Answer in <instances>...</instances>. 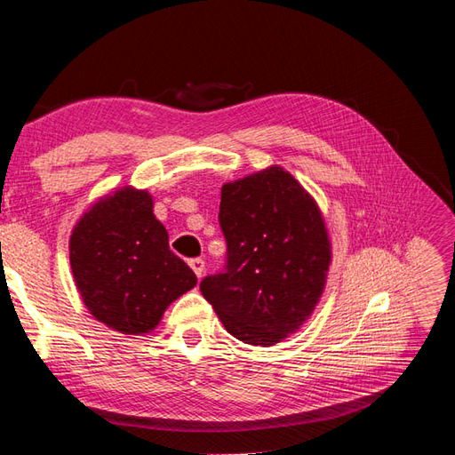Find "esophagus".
Instances as JSON below:
<instances>
[{
    "instance_id": "obj_1",
    "label": "esophagus",
    "mask_w": 455,
    "mask_h": 455,
    "mask_svg": "<svg viewBox=\"0 0 455 455\" xmlns=\"http://www.w3.org/2000/svg\"><path fill=\"white\" fill-rule=\"evenodd\" d=\"M188 265L192 267V271L196 273V276H197V278H202V276H204V271H205V263H204V259H200V258L190 259V261H188Z\"/></svg>"
}]
</instances>
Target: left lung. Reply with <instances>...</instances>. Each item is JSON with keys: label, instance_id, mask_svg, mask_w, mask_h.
I'll list each match as a JSON object with an SVG mask.
<instances>
[{"label": "left lung", "instance_id": "left-lung-1", "mask_svg": "<svg viewBox=\"0 0 455 455\" xmlns=\"http://www.w3.org/2000/svg\"><path fill=\"white\" fill-rule=\"evenodd\" d=\"M219 223L227 271L200 290L225 329L251 346H275L299 331L323 296L332 261L317 202L278 165L225 182Z\"/></svg>", "mask_w": 455, "mask_h": 455}]
</instances>
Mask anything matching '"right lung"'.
Instances as JSON below:
<instances>
[{
	"label": "right lung",
	"instance_id": "obj_1",
	"mask_svg": "<svg viewBox=\"0 0 455 455\" xmlns=\"http://www.w3.org/2000/svg\"><path fill=\"white\" fill-rule=\"evenodd\" d=\"M73 278L84 306L121 334L154 331L197 278L169 250L154 197L134 186L106 194L76 220L68 240Z\"/></svg>",
	"mask_w": 455,
	"mask_h": 455
}]
</instances>
